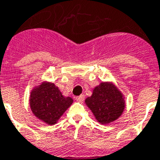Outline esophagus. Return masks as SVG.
<instances>
[{
  "label": "esophagus",
  "instance_id": "1",
  "mask_svg": "<svg viewBox=\"0 0 160 160\" xmlns=\"http://www.w3.org/2000/svg\"><path fill=\"white\" fill-rule=\"evenodd\" d=\"M76 101H78V102H83V101L84 100V95L82 94V95H80V96L76 97Z\"/></svg>",
  "mask_w": 160,
  "mask_h": 160
}]
</instances>
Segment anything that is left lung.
<instances>
[{
	"label": "left lung",
	"mask_w": 160,
	"mask_h": 160,
	"mask_svg": "<svg viewBox=\"0 0 160 160\" xmlns=\"http://www.w3.org/2000/svg\"><path fill=\"white\" fill-rule=\"evenodd\" d=\"M85 103L102 124L115 121L125 107L123 94L111 82H102L95 87L92 96L85 99Z\"/></svg>",
	"instance_id": "8db88e82"
}]
</instances>
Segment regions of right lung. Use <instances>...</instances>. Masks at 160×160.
<instances>
[{
  "instance_id": "1",
  "label": "right lung",
  "mask_w": 160,
  "mask_h": 160,
  "mask_svg": "<svg viewBox=\"0 0 160 160\" xmlns=\"http://www.w3.org/2000/svg\"><path fill=\"white\" fill-rule=\"evenodd\" d=\"M73 102L70 97H64L53 83L43 82L31 92L30 107L35 116L53 125Z\"/></svg>"
}]
</instances>
